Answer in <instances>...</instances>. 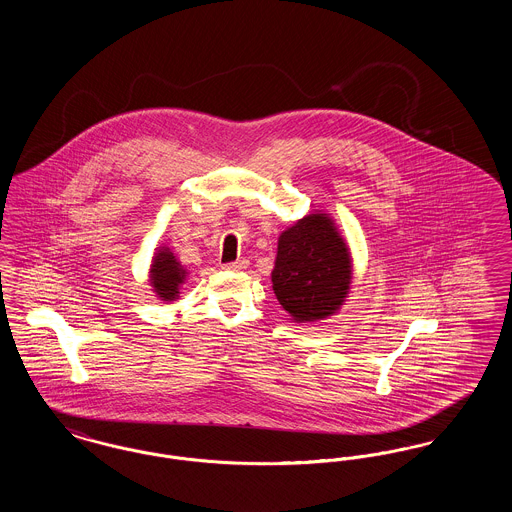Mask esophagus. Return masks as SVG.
Returning a JSON list of instances; mask_svg holds the SVG:
<instances>
[{"label": "esophagus", "instance_id": "esophagus-1", "mask_svg": "<svg viewBox=\"0 0 512 512\" xmlns=\"http://www.w3.org/2000/svg\"><path fill=\"white\" fill-rule=\"evenodd\" d=\"M247 265H249V261H247V259H238V261L226 263L224 268H226V270H242V268H247Z\"/></svg>", "mask_w": 512, "mask_h": 512}]
</instances>
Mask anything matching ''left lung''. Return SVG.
I'll return each mask as SVG.
<instances>
[{"instance_id":"1","label":"left lung","mask_w":512,"mask_h":512,"mask_svg":"<svg viewBox=\"0 0 512 512\" xmlns=\"http://www.w3.org/2000/svg\"><path fill=\"white\" fill-rule=\"evenodd\" d=\"M351 284V259L334 222L309 215L282 232L272 270L280 305L297 322L330 317Z\"/></svg>"}]
</instances>
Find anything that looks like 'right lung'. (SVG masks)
<instances>
[{
  "label": "right lung",
  "mask_w": 512,
  "mask_h": 512,
  "mask_svg": "<svg viewBox=\"0 0 512 512\" xmlns=\"http://www.w3.org/2000/svg\"><path fill=\"white\" fill-rule=\"evenodd\" d=\"M186 270L180 267V263L174 259V253L169 249H161L155 257H153V265H151V284L155 293L165 299L172 301L176 299L180 284L184 282Z\"/></svg>",
  "instance_id": "right-lung-1"
}]
</instances>
